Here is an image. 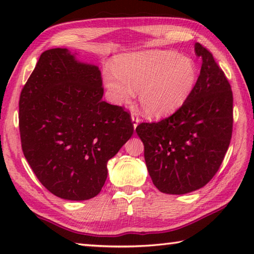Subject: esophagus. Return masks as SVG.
<instances>
[{
	"instance_id": "esophagus-1",
	"label": "esophagus",
	"mask_w": 254,
	"mask_h": 254,
	"mask_svg": "<svg viewBox=\"0 0 254 254\" xmlns=\"http://www.w3.org/2000/svg\"><path fill=\"white\" fill-rule=\"evenodd\" d=\"M131 120H132V124H133V127L134 128H136V127H137V124L140 123V120H139V118L137 117H135L134 114H132L131 115Z\"/></svg>"
}]
</instances>
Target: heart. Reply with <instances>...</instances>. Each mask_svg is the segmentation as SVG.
Returning <instances> with one entry per match:
<instances>
[{
	"label": "heart",
	"instance_id": "b5f03b06",
	"mask_svg": "<svg viewBox=\"0 0 254 254\" xmlns=\"http://www.w3.org/2000/svg\"><path fill=\"white\" fill-rule=\"evenodd\" d=\"M198 79L195 60L171 50H147L121 56L115 68H106L103 80L111 100L124 104L139 89L137 98L147 117L174 114L190 97Z\"/></svg>",
	"mask_w": 254,
	"mask_h": 254
}]
</instances>
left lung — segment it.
I'll return each mask as SVG.
<instances>
[{
	"instance_id": "obj_1",
	"label": "left lung",
	"mask_w": 254,
	"mask_h": 254,
	"mask_svg": "<svg viewBox=\"0 0 254 254\" xmlns=\"http://www.w3.org/2000/svg\"><path fill=\"white\" fill-rule=\"evenodd\" d=\"M200 74L188 101L157 123L135 131L144 144L152 183L165 194L183 195L204 187L220 169L233 128V94L213 55L195 45Z\"/></svg>"
}]
</instances>
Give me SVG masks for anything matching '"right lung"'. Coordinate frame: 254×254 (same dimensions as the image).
Segmentation results:
<instances>
[{
    "label": "right lung",
    "mask_w": 254,
    "mask_h": 254,
    "mask_svg": "<svg viewBox=\"0 0 254 254\" xmlns=\"http://www.w3.org/2000/svg\"><path fill=\"white\" fill-rule=\"evenodd\" d=\"M103 94L98 67L66 48L42 53L21 92L23 154L39 182L63 199L98 195L107 161L133 134L130 114Z\"/></svg>",
    "instance_id": "obj_1"
}]
</instances>
